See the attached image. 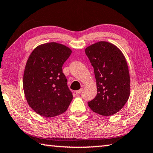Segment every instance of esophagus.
Instances as JSON below:
<instances>
[{"label": "esophagus", "instance_id": "1", "mask_svg": "<svg viewBox=\"0 0 153 153\" xmlns=\"http://www.w3.org/2000/svg\"><path fill=\"white\" fill-rule=\"evenodd\" d=\"M83 88H82V89H80L79 90H77V91H76V94H77V95H78V94H80L82 92V91H83Z\"/></svg>", "mask_w": 153, "mask_h": 153}]
</instances>
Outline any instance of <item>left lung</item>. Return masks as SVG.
<instances>
[{"instance_id":"8db88e82","label":"left lung","mask_w":153,"mask_h":153,"mask_svg":"<svg viewBox=\"0 0 153 153\" xmlns=\"http://www.w3.org/2000/svg\"><path fill=\"white\" fill-rule=\"evenodd\" d=\"M97 82V94L88 102L93 112L102 116L114 114L128 101L130 77L126 58L119 48L106 41H100L85 48Z\"/></svg>"}]
</instances>
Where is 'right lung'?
<instances>
[{"mask_svg": "<svg viewBox=\"0 0 153 153\" xmlns=\"http://www.w3.org/2000/svg\"><path fill=\"white\" fill-rule=\"evenodd\" d=\"M71 51L64 45L48 43L37 47L25 65L23 87L29 105L38 114L51 118L64 113L73 99L62 72Z\"/></svg>", "mask_w": 153, "mask_h": 153, "instance_id": "obj_1", "label": "right lung"}]
</instances>
